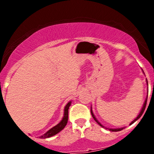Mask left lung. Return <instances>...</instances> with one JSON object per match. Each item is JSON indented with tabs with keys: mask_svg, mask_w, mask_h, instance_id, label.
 I'll return each mask as SVG.
<instances>
[{
	"mask_svg": "<svg viewBox=\"0 0 154 154\" xmlns=\"http://www.w3.org/2000/svg\"><path fill=\"white\" fill-rule=\"evenodd\" d=\"M148 85V84H147ZM147 98H146V100H145V101H144V105H143V107H142V110H141V112H140V113H139V116H137V117H136V119H135L133 121V122H131V124H130V125H132V124L133 123H134L135 122H136V121L138 120V119H139V118L141 117V116H142V115L143 114V112H144V109H145V107H146V105H147ZM91 116H92V117H93V119H94V121H95L96 122H97V124H98L99 125H100L102 127H103V125H101L100 124V122H98V121L97 120V119H96V118L94 117V114H93V112H92V110H91ZM124 128H119V129H109V130L110 131H114V132H117V131H121V130H123Z\"/></svg>",
	"mask_w": 154,
	"mask_h": 154,
	"instance_id": "obj_1",
	"label": "left lung"
}]
</instances>
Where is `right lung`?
I'll list each match as a JSON object with an SVG mask.
<instances>
[{
  "label": "right lung",
  "instance_id": "1",
  "mask_svg": "<svg viewBox=\"0 0 154 154\" xmlns=\"http://www.w3.org/2000/svg\"><path fill=\"white\" fill-rule=\"evenodd\" d=\"M71 102H68L65 107V112H64V117H63V120L60 122L57 125H56L55 127H54L53 128H51V130H49L45 134L42 135V136H39L40 139H46V138L51 137V136H54V135L57 134L59 132L61 131L63 129H64V127H66V125L68 123V109L69 106H71Z\"/></svg>",
  "mask_w": 154,
  "mask_h": 154
}]
</instances>
